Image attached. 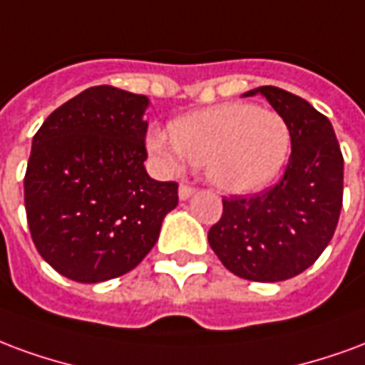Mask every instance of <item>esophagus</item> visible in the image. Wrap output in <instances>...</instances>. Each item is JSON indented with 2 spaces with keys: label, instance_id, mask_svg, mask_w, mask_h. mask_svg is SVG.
Listing matches in <instances>:
<instances>
[{
  "label": "esophagus",
  "instance_id": "34e87169",
  "mask_svg": "<svg viewBox=\"0 0 365 365\" xmlns=\"http://www.w3.org/2000/svg\"><path fill=\"white\" fill-rule=\"evenodd\" d=\"M194 194V186L190 185H180L179 186V198L180 200H188Z\"/></svg>",
  "mask_w": 365,
  "mask_h": 365
}]
</instances>
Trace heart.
I'll list each match as a JSON object with an SVG mask.
<instances>
[{
	"label": "heart",
	"instance_id": "heart-1",
	"mask_svg": "<svg viewBox=\"0 0 365 365\" xmlns=\"http://www.w3.org/2000/svg\"><path fill=\"white\" fill-rule=\"evenodd\" d=\"M292 134L280 114L251 103H222L171 124L151 128L148 150L167 173L204 163L206 179L227 194H251L270 185L289 153Z\"/></svg>",
	"mask_w": 365,
	"mask_h": 365
}]
</instances>
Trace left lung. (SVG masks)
<instances>
[{
  "mask_svg": "<svg viewBox=\"0 0 365 365\" xmlns=\"http://www.w3.org/2000/svg\"><path fill=\"white\" fill-rule=\"evenodd\" d=\"M245 95H262L286 120L292 155L276 186L255 196L223 198V214L208 241L239 278L282 282L309 268L334 235L344 159L331 120L305 98L272 85Z\"/></svg>",
  "mask_w": 365,
  "mask_h": 365,
  "instance_id": "obj_1",
  "label": "left lung"
}]
</instances>
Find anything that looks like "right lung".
<instances>
[{
  "instance_id": "obj_1",
  "label": "right lung",
  "mask_w": 365,
  "mask_h": 365,
  "mask_svg": "<svg viewBox=\"0 0 365 365\" xmlns=\"http://www.w3.org/2000/svg\"><path fill=\"white\" fill-rule=\"evenodd\" d=\"M150 98L89 87L33 138L25 210L36 251L81 284L130 272L157 243L179 185L151 179L143 161Z\"/></svg>"
}]
</instances>
